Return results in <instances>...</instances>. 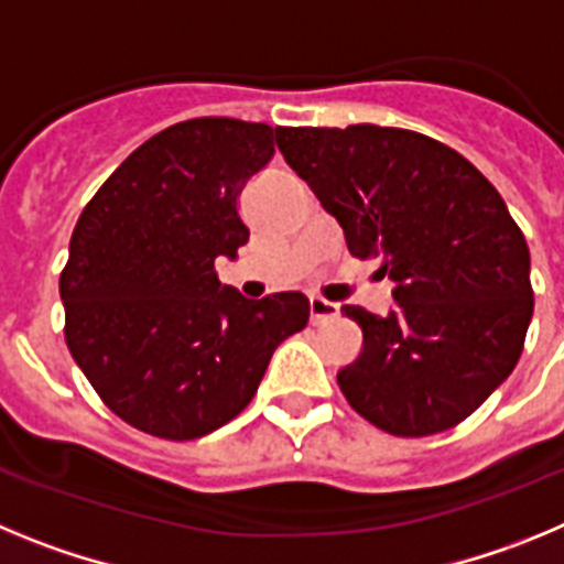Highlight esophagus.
I'll return each mask as SVG.
<instances>
[{
    "label": "esophagus",
    "instance_id": "34e87169",
    "mask_svg": "<svg viewBox=\"0 0 564 564\" xmlns=\"http://www.w3.org/2000/svg\"><path fill=\"white\" fill-rule=\"evenodd\" d=\"M311 322L313 325H322V322H327V318H336L338 316V305H333V302H327V299L322 296H311Z\"/></svg>",
    "mask_w": 564,
    "mask_h": 564
}]
</instances>
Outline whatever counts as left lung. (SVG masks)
I'll return each mask as SVG.
<instances>
[{
  "label": "left lung",
  "mask_w": 564,
  "mask_h": 564,
  "mask_svg": "<svg viewBox=\"0 0 564 564\" xmlns=\"http://www.w3.org/2000/svg\"><path fill=\"white\" fill-rule=\"evenodd\" d=\"M276 143L352 257L395 282L390 316L341 307L364 333L338 372L347 403L395 437L466 421L511 376L534 313L528 242L497 188L412 129L282 127Z\"/></svg>",
  "instance_id": "8db88e82"
}]
</instances>
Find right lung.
I'll use <instances>...</instances> for the list:
<instances>
[{
	"label": "right lung",
	"mask_w": 564,
	"mask_h": 564,
	"mask_svg": "<svg viewBox=\"0 0 564 564\" xmlns=\"http://www.w3.org/2000/svg\"><path fill=\"white\" fill-rule=\"evenodd\" d=\"M279 129L192 118L134 149L84 206L58 279L67 347L134 430L194 441L251 403L273 350L305 330L302 293L242 299L214 259L248 242L239 192Z\"/></svg>",
	"instance_id": "add662e5"
}]
</instances>
